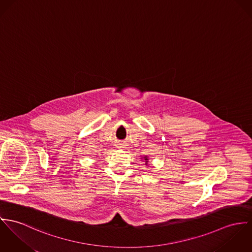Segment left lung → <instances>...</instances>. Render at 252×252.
<instances>
[{
	"label": "left lung",
	"mask_w": 252,
	"mask_h": 252,
	"mask_svg": "<svg viewBox=\"0 0 252 252\" xmlns=\"http://www.w3.org/2000/svg\"><path fill=\"white\" fill-rule=\"evenodd\" d=\"M144 159H145V163L147 164V163H148V160H149V159H148V158H147V157H145V158H144Z\"/></svg>",
	"instance_id": "1"
}]
</instances>
